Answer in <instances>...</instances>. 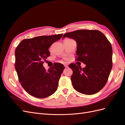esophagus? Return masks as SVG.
<instances>
[{
	"label": "esophagus",
	"mask_w": 125,
	"mask_h": 125,
	"mask_svg": "<svg viewBox=\"0 0 125 125\" xmlns=\"http://www.w3.org/2000/svg\"><path fill=\"white\" fill-rule=\"evenodd\" d=\"M64 66H65L66 68H67V67H68V65L67 64H64Z\"/></svg>",
	"instance_id": "esophagus-1"
}]
</instances>
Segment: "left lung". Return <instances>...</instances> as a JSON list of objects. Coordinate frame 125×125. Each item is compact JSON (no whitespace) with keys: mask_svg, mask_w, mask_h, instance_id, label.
<instances>
[{"mask_svg":"<svg viewBox=\"0 0 125 125\" xmlns=\"http://www.w3.org/2000/svg\"><path fill=\"white\" fill-rule=\"evenodd\" d=\"M73 39L77 43L76 60L85 64L78 67L71 63V80L74 89L85 95L99 92L106 83L112 68V45L104 34L97 30H79L63 35L62 39Z\"/></svg>","mask_w":125,"mask_h":125,"instance_id":"8db88e82","label":"left lung"}]
</instances>
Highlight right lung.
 <instances>
[{
	"label": "right lung",
	"mask_w": 125,
	"mask_h": 125,
	"mask_svg": "<svg viewBox=\"0 0 125 125\" xmlns=\"http://www.w3.org/2000/svg\"><path fill=\"white\" fill-rule=\"evenodd\" d=\"M62 34L40 36L22 41L15 51V68L23 89L30 95L43 99L54 94L65 67L55 63L48 70L43 64L50 55L49 48Z\"/></svg>",
	"instance_id": "obj_1"
}]
</instances>
